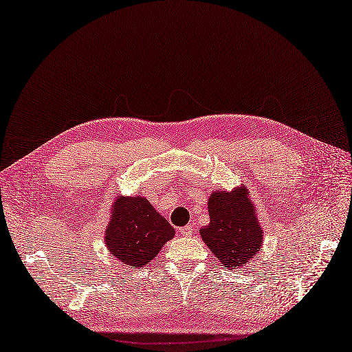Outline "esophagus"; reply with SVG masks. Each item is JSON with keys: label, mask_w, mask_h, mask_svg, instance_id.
Wrapping results in <instances>:
<instances>
[{"label": "esophagus", "mask_w": 352, "mask_h": 352, "mask_svg": "<svg viewBox=\"0 0 352 352\" xmlns=\"http://www.w3.org/2000/svg\"><path fill=\"white\" fill-rule=\"evenodd\" d=\"M192 233H194V227L191 224L179 228V234L184 236V237H190V236H192Z\"/></svg>", "instance_id": "esophagus-1"}]
</instances>
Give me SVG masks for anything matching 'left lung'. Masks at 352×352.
Segmentation results:
<instances>
[{
	"mask_svg": "<svg viewBox=\"0 0 352 352\" xmlns=\"http://www.w3.org/2000/svg\"><path fill=\"white\" fill-rule=\"evenodd\" d=\"M210 222L200 236L228 270L245 267L263 246V230L250 191L242 184L233 191H213L208 201Z\"/></svg>",
	"mask_w": 352,
	"mask_h": 352,
	"instance_id": "left-lung-1",
	"label": "left lung"
}]
</instances>
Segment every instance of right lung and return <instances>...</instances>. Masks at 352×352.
<instances>
[{
	"mask_svg": "<svg viewBox=\"0 0 352 352\" xmlns=\"http://www.w3.org/2000/svg\"><path fill=\"white\" fill-rule=\"evenodd\" d=\"M175 237V228L142 195L115 199L104 242L107 251L125 267L140 269Z\"/></svg>",
	"mask_w": 352,
	"mask_h": 352,
	"instance_id": "add662e5",
	"label": "right lung"
}]
</instances>
